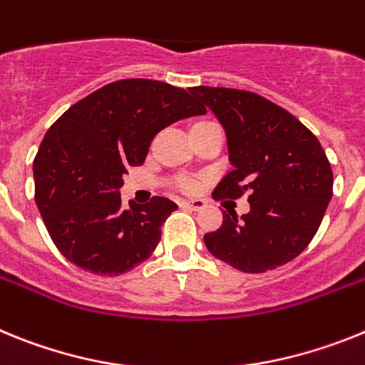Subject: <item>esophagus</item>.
<instances>
[{"instance_id": "obj_1", "label": "esophagus", "mask_w": 365, "mask_h": 365, "mask_svg": "<svg viewBox=\"0 0 365 365\" xmlns=\"http://www.w3.org/2000/svg\"><path fill=\"white\" fill-rule=\"evenodd\" d=\"M180 205L185 209H192V211H200V209L205 207V202L204 200H183Z\"/></svg>"}]
</instances>
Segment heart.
I'll return each mask as SVG.
<instances>
[{"label": "heart", "instance_id": "1", "mask_svg": "<svg viewBox=\"0 0 365 365\" xmlns=\"http://www.w3.org/2000/svg\"><path fill=\"white\" fill-rule=\"evenodd\" d=\"M183 187H185V189H192V183L191 182H185V183H183Z\"/></svg>", "mask_w": 365, "mask_h": 365}]
</instances>
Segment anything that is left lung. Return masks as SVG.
I'll list each match as a JSON object with an SVG mask.
<instances>
[{
  "mask_svg": "<svg viewBox=\"0 0 365 365\" xmlns=\"http://www.w3.org/2000/svg\"><path fill=\"white\" fill-rule=\"evenodd\" d=\"M218 117L227 135L233 170L213 196L240 198L250 213L224 211L217 231L205 233L211 255L246 274L287 264L314 239L332 196L325 150L303 123L261 95L233 88H191Z\"/></svg>",
  "mask_w": 365,
  "mask_h": 365,
  "instance_id": "1",
  "label": "left lung"
}]
</instances>
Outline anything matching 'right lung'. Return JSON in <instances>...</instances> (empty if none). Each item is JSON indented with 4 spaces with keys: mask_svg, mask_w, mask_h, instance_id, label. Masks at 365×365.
<instances>
[{
    "mask_svg": "<svg viewBox=\"0 0 365 365\" xmlns=\"http://www.w3.org/2000/svg\"><path fill=\"white\" fill-rule=\"evenodd\" d=\"M202 106L183 88L148 78L110 82L73 104L34 158V200L58 252L82 270L115 277L147 261L178 205L154 196L123 207L128 167L143 165L165 126Z\"/></svg>",
    "mask_w": 365,
    "mask_h": 365,
    "instance_id": "1",
    "label": "right lung"
}]
</instances>
